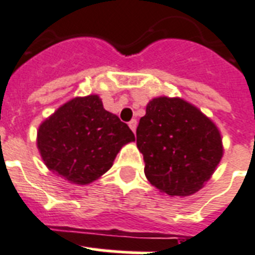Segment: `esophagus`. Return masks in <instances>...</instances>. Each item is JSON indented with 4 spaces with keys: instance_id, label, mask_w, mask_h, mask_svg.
<instances>
[{
    "instance_id": "obj_1",
    "label": "esophagus",
    "mask_w": 255,
    "mask_h": 255,
    "mask_svg": "<svg viewBox=\"0 0 255 255\" xmlns=\"http://www.w3.org/2000/svg\"><path fill=\"white\" fill-rule=\"evenodd\" d=\"M128 126H129V128L134 132L136 131V127H137V121H136V119H132V121L128 123Z\"/></svg>"
}]
</instances>
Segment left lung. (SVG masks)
Masks as SVG:
<instances>
[{
	"label": "left lung",
	"mask_w": 255,
	"mask_h": 255,
	"mask_svg": "<svg viewBox=\"0 0 255 255\" xmlns=\"http://www.w3.org/2000/svg\"><path fill=\"white\" fill-rule=\"evenodd\" d=\"M136 137L148 181L171 196L200 190L223 156L216 126L179 98L150 101L138 122Z\"/></svg>",
	"instance_id": "1"
}]
</instances>
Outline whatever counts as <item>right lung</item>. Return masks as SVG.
I'll use <instances>...</instances> for the list:
<instances>
[{
	"label": "right lung",
	"mask_w": 255,
	"mask_h": 255,
	"mask_svg": "<svg viewBox=\"0 0 255 255\" xmlns=\"http://www.w3.org/2000/svg\"><path fill=\"white\" fill-rule=\"evenodd\" d=\"M133 140V132L103 109L98 95L69 101L38 132L47 167L76 185H88L105 174L122 146Z\"/></svg>",
	"instance_id": "add662e5"
}]
</instances>
